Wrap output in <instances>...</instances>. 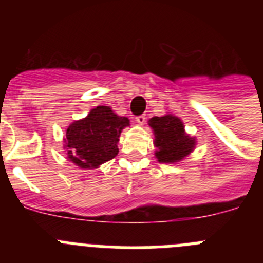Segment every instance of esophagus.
<instances>
[{"mask_svg": "<svg viewBox=\"0 0 263 263\" xmlns=\"http://www.w3.org/2000/svg\"><path fill=\"white\" fill-rule=\"evenodd\" d=\"M136 121L139 125H143L146 122V115H139L136 117Z\"/></svg>", "mask_w": 263, "mask_h": 263, "instance_id": "34e87169", "label": "esophagus"}]
</instances>
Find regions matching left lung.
Instances as JSON below:
<instances>
[{
    "label": "left lung",
    "instance_id": "obj_1",
    "mask_svg": "<svg viewBox=\"0 0 263 263\" xmlns=\"http://www.w3.org/2000/svg\"><path fill=\"white\" fill-rule=\"evenodd\" d=\"M148 125L154 129L155 157L162 163H175L192 152L195 139L184 133L180 118L173 115L153 117Z\"/></svg>",
    "mask_w": 263,
    "mask_h": 263
}]
</instances>
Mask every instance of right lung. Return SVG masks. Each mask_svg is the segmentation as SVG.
<instances>
[{"instance_id":"add662e5","label":"right lung","mask_w":263,"mask_h":263,"mask_svg":"<svg viewBox=\"0 0 263 263\" xmlns=\"http://www.w3.org/2000/svg\"><path fill=\"white\" fill-rule=\"evenodd\" d=\"M125 126L126 117L113 113L109 106H97L80 121L67 129L66 147L69 159L81 168H96L118 154V138Z\"/></svg>"}]
</instances>
